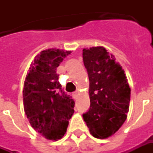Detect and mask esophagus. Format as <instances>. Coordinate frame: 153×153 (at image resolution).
Here are the masks:
<instances>
[{
    "label": "esophagus",
    "mask_w": 153,
    "mask_h": 153,
    "mask_svg": "<svg viewBox=\"0 0 153 153\" xmlns=\"http://www.w3.org/2000/svg\"><path fill=\"white\" fill-rule=\"evenodd\" d=\"M73 95L74 97L78 96V95H79V91H75V92H74V93H73Z\"/></svg>",
    "instance_id": "1"
}]
</instances>
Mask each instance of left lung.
I'll return each instance as SVG.
<instances>
[{"instance_id": "left-lung-1", "label": "left lung", "mask_w": 153, "mask_h": 153, "mask_svg": "<svg viewBox=\"0 0 153 153\" xmlns=\"http://www.w3.org/2000/svg\"><path fill=\"white\" fill-rule=\"evenodd\" d=\"M83 60L90 97V108L83 120L93 137L106 138L118 131L127 118L130 88L122 66L103 47L84 48Z\"/></svg>"}]
</instances>
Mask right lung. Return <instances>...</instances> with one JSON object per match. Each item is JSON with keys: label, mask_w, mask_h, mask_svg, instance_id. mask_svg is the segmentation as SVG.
<instances>
[{"label": "right lung", "mask_w": 153, "mask_h": 153, "mask_svg": "<svg viewBox=\"0 0 153 153\" xmlns=\"http://www.w3.org/2000/svg\"><path fill=\"white\" fill-rule=\"evenodd\" d=\"M70 51L47 49L36 56L25 78L24 109L32 127L45 138L57 141L67 130L74 102L61 88L56 68Z\"/></svg>", "instance_id": "1"}]
</instances>
